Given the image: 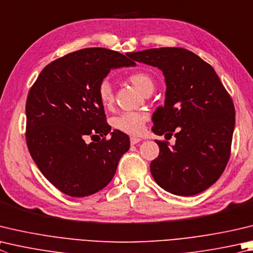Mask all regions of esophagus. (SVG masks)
Instances as JSON below:
<instances>
[{
	"label": "esophagus",
	"mask_w": 253,
	"mask_h": 253,
	"mask_svg": "<svg viewBox=\"0 0 253 253\" xmlns=\"http://www.w3.org/2000/svg\"><path fill=\"white\" fill-rule=\"evenodd\" d=\"M140 138H138V137H130V144L131 145H136L138 144V142H140Z\"/></svg>",
	"instance_id": "1"
}]
</instances>
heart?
<instances>
[{
  "label": "heart",
  "mask_w": 253,
  "mask_h": 253,
  "mask_svg": "<svg viewBox=\"0 0 253 253\" xmlns=\"http://www.w3.org/2000/svg\"><path fill=\"white\" fill-rule=\"evenodd\" d=\"M136 88H138L142 94L153 93L154 90V81L150 75L145 72H135L127 77ZM97 95L100 104L105 108H111L114 104V91L112 85L109 82L104 80L99 83L97 88ZM148 119L146 113L140 112H126L113 119V127L122 132H125L128 135L137 136L140 135L144 131L145 123Z\"/></svg>",
  "instance_id": "b5f03b06"
}]
</instances>
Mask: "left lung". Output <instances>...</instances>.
Returning <instances> with one entry per match:
<instances>
[{
  "mask_svg": "<svg viewBox=\"0 0 253 253\" xmlns=\"http://www.w3.org/2000/svg\"><path fill=\"white\" fill-rule=\"evenodd\" d=\"M136 62L162 70L166 81L164 107L153 115L159 156L150 164L155 181L177 196H194L213 185L230 158L235 106L212 66L190 50L150 48L127 53ZM169 136L167 137V136Z\"/></svg>",
  "mask_w": 253,
  "mask_h": 253,
  "instance_id": "8db88e82",
  "label": "left lung"
}]
</instances>
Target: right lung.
Segmentation results:
<instances>
[{
  "label": "right lung",
  "instance_id": "right-lung-1",
  "mask_svg": "<svg viewBox=\"0 0 253 253\" xmlns=\"http://www.w3.org/2000/svg\"><path fill=\"white\" fill-rule=\"evenodd\" d=\"M135 66L124 54L102 47L80 49L41 72L26 99V144L44 177L63 194L90 196L106 187L129 137L106 123L97 95L113 68ZM90 136L102 137L87 144Z\"/></svg>",
  "mask_w": 253,
  "mask_h": 253
}]
</instances>
